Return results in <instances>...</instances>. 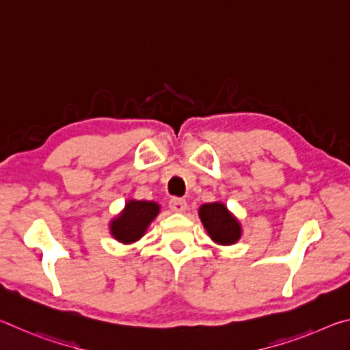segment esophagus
Masks as SVG:
<instances>
[{
  "mask_svg": "<svg viewBox=\"0 0 350 350\" xmlns=\"http://www.w3.org/2000/svg\"><path fill=\"white\" fill-rule=\"evenodd\" d=\"M170 208L176 213H185L187 210V202L183 199L173 198L170 200Z\"/></svg>",
  "mask_w": 350,
  "mask_h": 350,
  "instance_id": "1",
  "label": "esophagus"
}]
</instances>
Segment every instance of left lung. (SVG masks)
<instances>
[{
	"instance_id": "8db88e82",
	"label": "left lung",
	"mask_w": 350,
	"mask_h": 350,
	"mask_svg": "<svg viewBox=\"0 0 350 350\" xmlns=\"http://www.w3.org/2000/svg\"><path fill=\"white\" fill-rule=\"evenodd\" d=\"M199 219L211 241L217 245H233L241 239L239 219L224 202H208L199 206Z\"/></svg>"
}]
</instances>
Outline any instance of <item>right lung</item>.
Masks as SVG:
<instances>
[{
	"label": "right lung",
	"mask_w": 350,
	"mask_h": 350,
	"mask_svg": "<svg viewBox=\"0 0 350 350\" xmlns=\"http://www.w3.org/2000/svg\"><path fill=\"white\" fill-rule=\"evenodd\" d=\"M159 213L161 205L154 200L129 199L125 208L109 221V233L120 244H134L144 238Z\"/></svg>",
	"instance_id": "obj_1"
}]
</instances>
